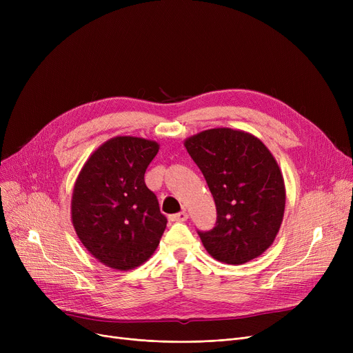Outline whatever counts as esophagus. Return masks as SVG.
Instances as JSON below:
<instances>
[{
  "instance_id": "esophagus-1",
  "label": "esophagus",
  "mask_w": 353,
  "mask_h": 353,
  "mask_svg": "<svg viewBox=\"0 0 353 353\" xmlns=\"http://www.w3.org/2000/svg\"><path fill=\"white\" fill-rule=\"evenodd\" d=\"M188 219H189V214L186 212H180V213H176V214L170 216L172 221H186Z\"/></svg>"
}]
</instances>
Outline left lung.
Here are the masks:
<instances>
[{"label": "left lung", "mask_w": 353, "mask_h": 353, "mask_svg": "<svg viewBox=\"0 0 353 353\" xmlns=\"http://www.w3.org/2000/svg\"><path fill=\"white\" fill-rule=\"evenodd\" d=\"M216 203V226L197 232L216 261L243 265L266 252L281 229L286 190L269 148L250 133L210 128L184 141Z\"/></svg>", "instance_id": "left-lung-1"}]
</instances>
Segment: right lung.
Returning a JSON list of instances; mask_svg holds the SVG:
<instances>
[{
    "mask_svg": "<svg viewBox=\"0 0 353 353\" xmlns=\"http://www.w3.org/2000/svg\"><path fill=\"white\" fill-rule=\"evenodd\" d=\"M159 144L132 136L103 143L74 184L72 226L83 246L103 265L130 270L157 249L167 219L144 173Z\"/></svg>",
    "mask_w": 353,
    "mask_h": 353,
    "instance_id": "add662e5",
    "label": "right lung"
}]
</instances>
